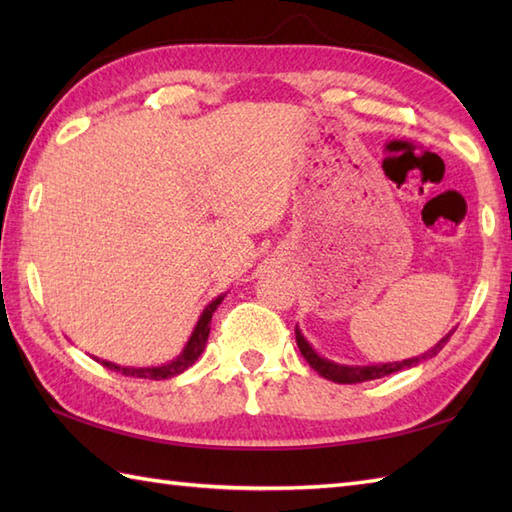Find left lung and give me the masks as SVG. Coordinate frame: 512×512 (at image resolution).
<instances>
[{
  "label": "left lung",
  "mask_w": 512,
  "mask_h": 512,
  "mask_svg": "<svg viewBox=\"0 0 512 512\" xmlns=\"http://www.w3.org/2000/svg\"><path fill=\"white\" fill-rule=\"evenodd\" d=\"M451 334L444 336V339L436 347H431L427 354L416 356V358H407V361H402V363H387V365H372V367H347V365H336V363L325 361V358L314 354V350L308 345V341L303 339L299 330H297V345H299L303 358H306V361L310 363L314 372H319L323 378L332 380V383L354 385V383H365V380L383 378V376H389L394 372H400V369H407V367H413V365H418L422 361H427V358L436 356L442 350V347L447 345V341L451 339Z\"/></svg>",
  "instance_id": "left-lung-1"
}]
</instances>
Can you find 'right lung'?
I'll return each instance as SVG.
<instances>
[{
	"mask_svg": "<svg viewBox=\"0 0 512 512\" xmlns=\"http://www.w3.org/2000/svg\"><path fill=\"white\" fill-rule=\"evenodd\" d=\"M222 299H224V295L217 297L215 301H211L209 306L204 308L202 317H200L198 325H195V330L191 334L187 347H184V352L176 358V361H171L167 365H160V367H121V365H116V363L99 361V358H96V361H99L103 367L112 369V372H118V374H123V376H132V378L162 380V378L178 376V374L184 372V369H189L195 361H198V356L204 352L206 339H209V332H211V317H213V312L217 310V306H220V303H222Z\"/></svg>",
	"mask_w": 512,
	"mask_h": 512,
	"instance_id": "right-lung-1",
	"label": "right lung"
}]
</instances>
